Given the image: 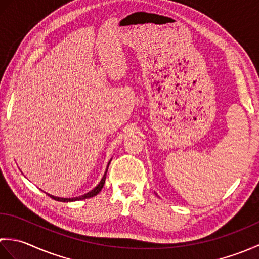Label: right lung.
Returning a JSON list of instances; mask_svg holds the SVG:
<instances>
[{
  "label": "right lung",
  "instance_id": "obj_1",
  "mask_svg": "<svg viewBox=\"0 0 259 259\" xmlns=\"http://www.w3.org/2000/svg\"><path fill=\"white\" fill-rule=\"evenodd\" d=\"M110 163V162H109ZM108 167H109V164H108ZM107 171H108V168H107ZM107 171H106V174L103 175V177H102V179H101V181H100V184H99L95 189L93 190H91V191H89L88 192V194H85V195H83V196H81V197H75V198H60V197H54V196H51V195H49L48 194V196H50L52 199H54V200H57V201H62V202H68V201H75V200H82V199H87V198H91V197H93V196H96V195H98L99 192L101 191V189L103 188V185H104V183H106V176H107Z\"/></svg>",
  "mask_w": 259,
  "mask_h": 259
}]
</instances>
